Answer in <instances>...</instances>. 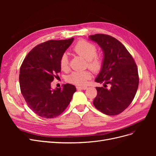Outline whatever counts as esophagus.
Returning a JSON list of instances; mask_svg holds the SVG:
<instances>
[{"mask_svg":"<svg viewBox=\"0 0 156 156\" xmlns=\"http://www.w3.org/2000/svg\"><path fill=\"white\" fill-rule=\"evenodd\" d=\"M77 88L78 90H87L88 88L87 87H77Z\"/></svg>","mask_w":156,"mask_h":156,"instance_id":"esophagus-1","label":"esophagus"}]
</instances>
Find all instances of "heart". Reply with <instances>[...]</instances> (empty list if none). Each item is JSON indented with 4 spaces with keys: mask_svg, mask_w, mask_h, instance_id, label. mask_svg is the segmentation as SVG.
Returning a JSON list of instances; mask_svg holds the SVG:
<instances>
[{
    "mask_svg": "<svg viewBox=\"0 0 156 156\" xmlns=\"http://www.w3.org/2000/svg\"><path fill=\"white\" fill-rule=\"evenodd\" d=\"M75 53L82 56L88 61V67L94 71H98L101 68L103 60L102 58L97 54V48L94 44L85 40H80L75 44L73 48ZM60 68L63 70L68 68L69 60L66 53H64L60 60ZM92 77L91 73L88 71L84 72H74L71 73L68 81L79 86L86 84L88 80Z\"/></svg>",
    "mask_w": 156,
    "mask_h": 156,
    "instance_id": "obj_1",
    "label": "heart"
}]
</instances>
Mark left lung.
Masks as SVG:
<instances>
[{
    "instance_id": "1",
    "label": "left lung",
    "mask_w": 156,
    "mask_h": 156,
    "mask_svg": "<svg viewBox=\"0 0 156 156\" xmlns=\"http://www.w3.org/2000/svg\"><path fill=\"white\" fill-rule=\"evenodd\" d=\"M102 49L103 59L95 81L103 83L96 87L93 104L103 114L117 115L127 108L135 98L139 86L138 70L130 53L121 42L111 36L97 34L89 36ZM107 84L110 88H105Z\"/></svg>"
}]
</instances>
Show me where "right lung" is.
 I'll return each instance as SVG.
<instances>
[{"instance_id":"right-lung-1","label":"right lung","mask_w":156,"mask_h":156,"mask_svg":"<svg viewBox=\"0 0 156 156\" xmlns=\"http://www.w3.org/2000/svg\"><path fill=\"white\" fill-rule=\"evenodd\" d=\"M74 38L49 40L33 48L20 68V84L29 107L38 116L53 119L59 116L69 104L76 88L63 84L52 89L51 83L61 71L60 60Z\"/></svg>"}]
</instances>
